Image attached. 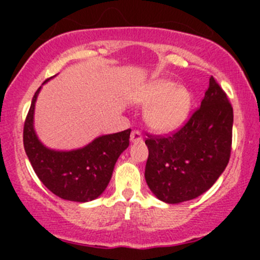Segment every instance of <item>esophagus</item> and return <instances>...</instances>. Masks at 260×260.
<instances>
[{"instance_id":"obj_1","label":"esophagus","mask_w":260,"mask_h":260,"mask_svg":"<svg viewBox=\"0 0 260 260\" xmlns=\"http://www.w3.org/2000/svg\"><path fill=\"white\" fill-rule=\"evenodd\" d=\"M131 141L133 143H138V142H142L143 138H142V133L140 131H133L132 135H131Z\"/></svg>"}]
</instances>
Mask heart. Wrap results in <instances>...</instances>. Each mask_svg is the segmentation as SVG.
<instances>
[{
    "label": "heart",
    "mask_w": 260,
    "mask_h": 260,
    "mask_svg": "<svg viewBox=\"0 0 260 260\" xmlns=\"http://www.w3.org/2000/svg\"><path fill=\"white\" fill-rule=\"evenodd\" d=\"M140 102L151 104L147 111L149 125L159 132H170L181 127L187 119L192 107L190 91L166 79L148 83L138 96Z\"/></svg>",
    "instance_id": "heart-1"
}]
</instances>
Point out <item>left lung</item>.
I'll return each mask as SVG.
<instances>
[{
  "mask_svg": "<svg viewBox=\"0 0 260 260\" xmlns=\"http://www.w3.org/2000/svg\"><path fill=\"white\" fill-rule=\"evenodd\" d=\"M233 107L214 78L201 106L170 136H148L145 177L149 190L167 204L192 200L224 172L232 152Z\"/></svg>",
  "mask_w": 260,
  "mask_h": 260,
  "instance_id": "1",
  "label": "left lung"
}]
</instances>
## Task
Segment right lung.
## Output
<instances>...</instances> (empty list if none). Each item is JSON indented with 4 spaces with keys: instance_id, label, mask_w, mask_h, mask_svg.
Returning a JSON list of instances; mask_svg holds the SVG:
<instances>
[{
    "instance_id": "add662e5",
    "label": "right lung",
    "mask_w": 260,
    "mask_h": 260,
    "mask_svg": "<svg viewBox=\"0 0 260 260\" xmlns=\"http://www.w3.org/2000/svg\"><path fill=\"white\" fill-rule=\"evenodd\" d=\"M40 89L34 95L23 124V147L28 161L54 195L77 203L94 200L106 190L118 157L129 146L131 129L101 136L79 149H50L39 141L34 129V111Z\"/></svg>"
}]
</instances>
